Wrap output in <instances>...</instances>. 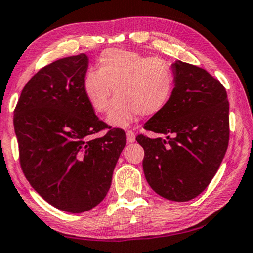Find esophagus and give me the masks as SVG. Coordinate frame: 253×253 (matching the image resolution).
<instances>
[{
  "mask_svg": "<svg viewBox=\"0 0 253 253\" xmlns=\"http://www.w3.org/2000/svg\"><path fill=\"white\" fill-rule=\"evenodd\" d=\"M126 141L127 142H134L135 141V132L132 130H126Z\"/></svg>",
  "mask_w": 253,
  "mask_h": 253,
  "instance_id": "1",
  "label": "esophagus"
}]
</instances>
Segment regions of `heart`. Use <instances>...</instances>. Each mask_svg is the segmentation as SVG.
Here are the masks:
<instances>
[{
    "label": "heart",
    "mask_w": 253,
    "mask_h": 253,
    "mask_svg": "<svg viewBox=\"0 0 253 253\" xmlns=\"http://www.w3.org/2000/svg\"><path fill=\"white\" fill-rule=\"evenodd\" d=\"M174 87L169 62L121 49L103 51L98 69L87 70L82 79L84 98L95 112L106 111L115 92L107 121L117 126H126L140 113L150 117L164 111Z\"/></svg>",
    "instance_id": "heart-1"
}]
</instances>
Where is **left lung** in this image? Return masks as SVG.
I'll return each mask as SVG.
<instances>
[{
  "label": "left lung",
  "mask_w": 253,
  "mask_h": 253,
  "mask_svg": "<svg viewBox=\"0 0 253 253\" xmlns=\"http://www.w3.org/2000/svg\"><path fill=\"white\" fill-rule=\"evenodd\" d=\"M174 93L166 109L144 124L140 134L143 172L161 197L186 202L209 185L229 141V104L225 87L207 70L177 61L172 64Z\"/></svg>",
  "instance_id": "obj_1"
}]
</instances>
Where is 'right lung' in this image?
I'll return each instance as SVG.
<instances>
[{
  "label": "right lung",
  "mask_w": 253,
  "mask_h": 253,
  "mask_svg": "<svg viewBox=\"0 0 253 253\" xmlns=\"http://www.w3.org/2000/svg\"><path fill=\"white\" fill-rule=\"evenodd\" d=\"M84 53L45 65L22 89L14 110L19 160L33 189L55 208L84 212L111 186L126 132L95 116L82 90ZM107 129L101 138L93 134Z\"/></svg>",
  "instance_id": "add662e5"
}]
</instances>
